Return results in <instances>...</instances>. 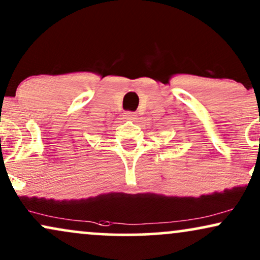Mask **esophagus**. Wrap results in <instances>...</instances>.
<instances>
[{
    "label": "esophagus",
    "instance_id": "1",
    "mask_svg": "<svg viewBox=\"0 0 260 260\" xmlns=\"http://www.w3.org/2000/svg\"><path fill=\"white\" fill-rule=\"evenodd\" d=\"M136 117H137V114L132 113V111H126V113H123V119H126V120L133 121V120H136Z\"/></svg>",
    "mask_w": 260,
    "mask_h": 260
}]
</instances>
